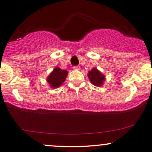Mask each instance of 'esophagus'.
<instances>
[{"instance_id":"34e87169","label":"esophagus","mask_w":152,"mask_h":152,"mask_svg":"<svg viewBox=\"0 0 152 152\" xmlns=\"http://www.w3.org/2000/svg\"><path fill=\"white\" fill-rule=\"evenodd\" d=\"M73 69H74V70H80V69H81V67H80L79 66H75L73 67Z\"/></svg>"}]
</instances>
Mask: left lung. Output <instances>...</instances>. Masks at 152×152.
Returning <instances> with one entry per match:
<instances>
[{"label":"left lung","instance_id":"8db88e82","mask_svg":"<svg viewBox=\"0 0 152 152\" xmlns=\"http://www.w3.org/2000/svg\"><path fill=\"white\" fill-rule=\"evenodd\" d=\"M90 81L96 86H101L105 80V76L96 68H93L88 74Z\"/></svg>","mask_w":152,"mask_h":152}]
</instances>
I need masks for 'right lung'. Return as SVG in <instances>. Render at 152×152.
I'll return each mask as SVG.
<instances>
[{
    "mask_svg": "<svg viewBox=\"0 0 152 152\" xmlns=\"http://www.w3.org/2000/svg\"><path fill=\"white\" fill-rule=\"evenodd\" d=\"M67 75H68V71L66 70H63L58 67H56L47 76V83L52 88H56L63 83V82L66 80Z\"/></svg>",
    "mask_w": 152,
    "mask_h": 152,
    "instance_id": "right-lung-1",
    "label": "right lung"
}]
</instances>
